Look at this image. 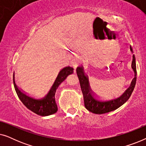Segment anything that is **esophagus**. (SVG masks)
<instances>
[{
    "label": "esophagus",
    "instance_id": "34e87169",
    "mask_svg": "<svg viewBox=\"0 0 146 146\" xmlns=\"http://www.w3.org/2000/svg\"><path fill=\"white\" fill-rule=\"evenodd\" d=\"M80 62H81L80 59H79V58H75V59L73 60V62H72V65H73L74 67H76L77 65L78 64H79Z\"/></svg>",
    "mask_w": 146,
    "mask_h": 146
}]
</instances>
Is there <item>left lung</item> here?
Instances as JSON below:
<instances>
[{"mask_svg": "<svg viewBox=\"0 0 146 146\" xmlns=\"http://www.w3.org/2000/svg\"><path fill=\"white\" fill-rule=\"evenodd\" d=\"M130 50L131 52H133L132 48L131 46ZM131 68L134 71L135 75L128 88L120 96L114 98L112 99L104 100L98 96L91 90L88 81V76L86 74H85L82 66L78 67L76 68V73L79 79L82 92L83 94L84 102L86 108L94 113L102 114V113L115 110L119 107H120L121 105H123L130 97L135 88V82H136L137 71L134 54L133 55Z\"/></svg>", "mask_w": 146, "mask_h": 146, "instance_id": "1", "label": "left lung"}]
</instances>
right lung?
<instances>
[{
	"mask_svg": "<svg viewBox=\"0 0 146 146\" xmlns=\"http://www.w3.org/2000/svg\"><path fill=\"white\" fill-rule=\"evenodd\" d=\"M74 68L70 66L64 67L60 71L56 79L55 80L52 86L48 92L43 96H33L24 92L16 85L15 81V73L13 75V83L18 97L21 100L23 104L29 109L42 116L52 115L58 110V107L55 101V93L59 85L68 76L73 73Z\"/></svg>",
	"mask_w": 146,
	"mask_h": 146,
	"instance_id": "right-lung-1",
	"label": "right lung"
}]
</instances>
